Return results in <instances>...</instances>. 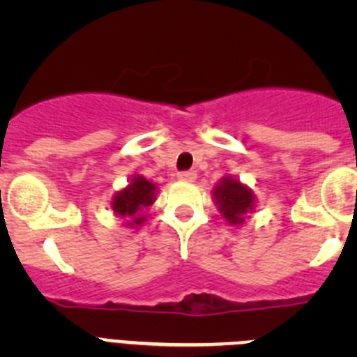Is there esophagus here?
I'll return each instance as SVG.
<instances>
[{
    "mask_svg": "<svg viewBox=\"0 0 357 357\" xmlns=\"http://www.w3.org/2000/svg\"><path fill=\"white\" fill-rule=\"evenodd\" d=\"M176 176H178V181L182 182H195V178H197V172L189 169V172H181Z\"/></svg>",
    "mask_w": 357,
    "mask_h": 357,
    "instance_id": "esophagus-1",
    "label": "esophagus"
}]
</instances>
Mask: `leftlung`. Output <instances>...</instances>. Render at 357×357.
<instances>
[{
	"label": "left lung",
	"instance_id": "1",
	"mask_svg": "<svg viewBox=\"0 0 357 357\" xmlns=\"http://www.w3.org/2000/svg\"><path fill=\"white\" fill-rule=\"evenodd\" d=\"M213 200L229 225H243L248 213L255 209V195L236 176H223L213 189Z\"/></svg>",
	"mask_w": 357,
	"mask_h": 357
}]
</instances>
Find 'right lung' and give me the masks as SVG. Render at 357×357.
Masks as SVG:
<instances>
[{
	"mask_svg": "<svg viewBox=\"0 0 357 357\" xmlns=\"http://www.w3.org/2000/svg\"><path fill=\"white\" fill-rule=\"evenodd\" d=\"M155 195L157 185L153 182L146 181L141 175H134L127 188L119 189L112 197L110 209L116 216L125 220V225L134 229L146 222V216L143 213L155 202Z\"/></svg>",
	"mask_w": 357,
	"mask_h": 357,
	"instance_id": "right-lung-1",
	"label": "right lung"
}]
</instances>
